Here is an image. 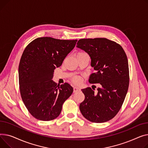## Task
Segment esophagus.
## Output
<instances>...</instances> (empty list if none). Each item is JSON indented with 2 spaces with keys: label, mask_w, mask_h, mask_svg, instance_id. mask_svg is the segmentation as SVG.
Segmentation results:
<instances>
[{
  "label": "esophagus",
  "mask_w": 148,
  "mask_h": 148,
  "mask_svg": "<svg viewBox=\"0 0 148 148\" xmlns=\"http://www.w3.org/2000/svg\"><path fill=\"white\" fill-rule=\"evenodd\" d=\"M80 90H81V89H80L79 88L76 87V86H75V87L73 88V92H77V91H79Z\"/></svg>",
  "instance_id": "esophagus-1"
}]
</instances>
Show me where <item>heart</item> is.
Listing matches in <instances>:
<instances>
[{
	"label": "heart",
	"instance_id": "heart-1",
	"mask_svg": "<svg viewBox=\"0 0 148 148\" xmlns=\"http://www.w3.org/2000/svg\"><path fill=\"white\" fill-rule=\"evenodd\" d=\"M85 54H86V53H84V52H82V51H80L77 53V56H79L84 55ZM71 81L74 84L79 85L82 82V77L81 76H74L71 79Z\"/></svg>",
	"mask_w": 148,
	"mask_h": 148
}]
</instances>
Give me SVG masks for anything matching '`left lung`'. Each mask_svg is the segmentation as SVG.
Listing matches in <instances>:
<instances>
[{
	"label": "left lung",
	"instance_id": "obj_1",
	"mask_svg": "<svg viewBox=\"0 0 148 148\" xmlns=\"http://www.w3.org/2000/svg\"><path fill=\"white\" fill-rule=\"evenodd\" d=\"M77 47L89 54L91 65L96 71L91 75L89 82L99 84L96 92L90 87L81 90L85 95L79 105L81 114L92 123L107 122L118 114L128 91L127 55L119 44L106 38L81 39Z\"/></svg>",
	"mask_w": 148,
	"mask_h": 148
}]
</instances>
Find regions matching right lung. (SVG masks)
Returning <instances> with one entry per match:
<instances>
[{
  "label": "right lung",
  "instance_id": "obj_1",
  "mask_svg": "<svg viewBox=\"0 0 148 148\" xmlns=\"http://www.w3.org/2000/svg\"><path fill=\"white\" fill-rule=\"evenodd\" d=\"M76 42L42 37L24 50L18 67L20 91L24 105L36 119L48 121L57 118L72 95V86L67 82L57 85L52 79L54 70L62 64Z\"/></svg>",
  "mask_w": 148,
  "mask_h": 148
}]
</instances>
